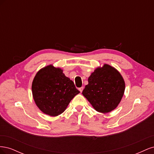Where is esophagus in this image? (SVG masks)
<instances>
[{
	"label": "esophagus",
	"instance_id": "obj_1",
	"mask_svg": "<svg viewBox=\"0 0 154 154\" xmlns=\"http://www.w3.org/2000/svg\"><path fill=\"white\" fill-rule=\"evenodd\" d=\"M83 90V87H80V88H79V91H80V92H82Z\"/></svg>",
	"mask_w": 154,
	"mask_h": 154
}]
</instances>
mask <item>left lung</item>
<instances>
[{"mask_svg": "<svg viewBox=\"0 0 154 154\" xmlns=\"http://www.w3.org/2000/svg\"><path fill=\"white\" fill-rule=\"evenodd\" d=\"M82 92L94 109L108 113L115 109L122 100L125 84L122 76L115 68L105 64L97 68L88 79Z\"/></svg>", "mask_w": 154, "mask_h": 154, "instance_id": "8db88e82", "label": "left lung"}]
</instances>
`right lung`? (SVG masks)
<instances>
[{
  "mask_svg": "<svg viewBox=\"0 0 154 154\" xmlns=\"http://www.w3.org/2000/svg\"><path fill=\"white\" fill-rule=\"evenodd\" d=\"M80 92L62 70L52 65L40 69L32 83L36 105L44 114L51 116L63 113L70 101Z\"/></svg>",
  "mask_w": 154,
  "mask_h": 154,
  "instance_id": "right-lung-1",
  "label": "right lung"
}]
</instances>
